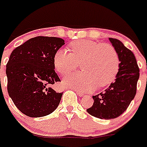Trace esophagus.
<instances>
[{
	"label": "esophagus",
	"mask_w": 147,
	"mask_h": 147,
	"mask_svg": "<svg viewBox=\"0 0 147 147\" xmlns=\"http://www.w3.org/2000/svg\"><path fill=\"white\" fill-rule=\"evenodd\" d=\"M76 92H77V95H78V96H85V94L83 93V92H80V91H78V90H76Z\"/></svg>",
	"instance_id": "obj_1"
}]
</instances>
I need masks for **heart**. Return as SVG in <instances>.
Wrapping results in <instances>:
<instances>
[{"instance_id":"obj_1","label":"heart","mask_w":147,"mask_h":147,"mask_svg":"<svg viewBox=\"0 0 147 147\" xmlns=\"http://www.w3.org/2000/svg\"><path fill=\"white\" fill-rule=\"evenodd\" d=\"M70 51L59 49L54 57V65L62 75L76 70L82 62L80 73L65 77V86L88 92L96 85L103 87L115 80L119 70V58L115 49L109 44L93 41H77L70 44Z\"/></svg>"}]
</instances>
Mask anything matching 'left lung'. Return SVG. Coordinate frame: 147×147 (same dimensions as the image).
I'll list each match as a JSON object with an SVG mask.
<instances>
[{
    "instance_id": "left-lung-1",
    "label": "left lung",
    "mask_w": 147,
    "mask_h": 147,
    "mask_svg": "<svg viewBox=\"0 0 147 147\" xmlns=\"http://www.w3.org/2000/svg\"><path fill=\"white\" fill-rule=\"evenodd\" d=\"M119 58V70L116 78L103 92L92 96V107L86 109L90 115L100 119H114L126 111L136 95L140 70L131 50L121 41L109 38Z\"/></svg>"
}]
</instances>
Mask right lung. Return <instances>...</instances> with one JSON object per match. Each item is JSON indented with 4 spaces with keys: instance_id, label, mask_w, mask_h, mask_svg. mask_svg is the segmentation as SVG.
Masks as SVG:
<instances>
[{
    "instance_id": "1",
    "label": "right lung",
    "mask_w": 147,
    "mask_h": 147,
    "mask_svg": "<svg viewBox=\"0 0 147 147\" xmlns=\"http://www.w3.org/2000/svg\"><path fill=\"white\" fill-rule=\"evenodd\" d=\"M64 40L38 36L16 48L7 64V91L14 105L31 118L52 113L63 92L51 87L60 79L55 71L54 57Z\"/></svg>"
}]
</instances>
